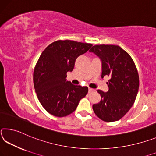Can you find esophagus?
Instances as JSON below:
<instances>
[{
    "instance_id": "1",
    "label": "esophagus",
    "mask_w": 156,
    "mask_h": 156,
    "mask_svg": "<svg viewBox=\"0 0 156 156\" xmlns=\"http://www.w3.org/2000/svg\"><path fill=\"white\" fill-rule=\"evenodd\" d=\"M95 91V89L93 88H88V93H93V92Z\"/></svg>"
}]
</instances>
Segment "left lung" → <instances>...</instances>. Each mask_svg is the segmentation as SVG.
I'll use <instances>...</instances> for the list:
<instances>
[{
  "label": "left lung",
  "mask_w": 156,
  "mask_h": 156,
  "mask_svg": "<svg viewBox=\"0 0 156 156\" xmlns=\"http://www.w3.org/2000/svg\"><path fill=\"white\" fill-rule=\"evenodd\" d=\"M101 58V77L108 76V91L98 90L101 101L93 105L97 116L107 122L124 117L136 100L139 89V75L133 60L118 45H97L91 48Z\"/></svg>",
  "instance_id": "1"
}]
</instances>
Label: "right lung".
Wrapping results in <instances>:
<instances>
[{"label": "right lung", "mask_w": 156, "mask_h": 156, "mask_svg": "<svg viewBox=\"0 0 156 156\" xmlns=\"http://www.w3.org/2000/svg\"><path fill=\"white\" fill-rule=\"evenodd\" d=\"M92 44L71 40H58L43 50L35 66L33 80L41 104L50 114L65 117L75 111L80 99L88 93L87 86L73 85L66 81L76 58Z\"/></svg>", "instance_id": "obj_1"}]
</instances>
